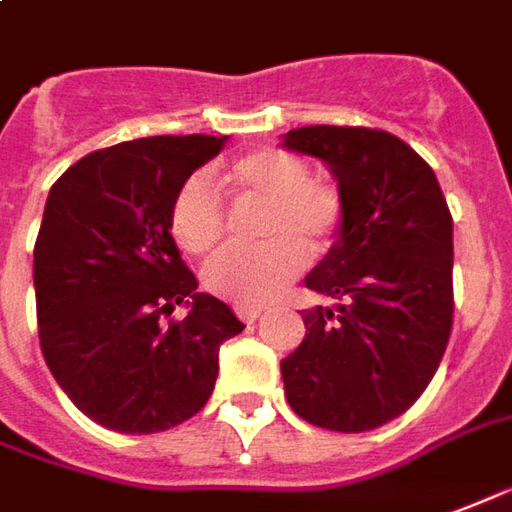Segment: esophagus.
I'll list each match as a JSON object with an SVG mask.
<instances>
[{
	"instance_id": "esophagus-1",
	"label": "esophagus",
	"mask_w": 512,
	"mask_h": 512,
	"mask_svg": "<svg viewBox=\"0 0 512 512\" xmlns=\"http://www.w3.org/2000/svg\"><path fill=\"white\" fill-rule=\"evenodd\" d=\"M261 313H264V308H253V305H237V316H240L245 324L256 322Z\"/></svg>"
}]
</instances>
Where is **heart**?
I'll return each instance as SVG.
<instances>
[{
  "label": "heart",
  "instance_id": "1",
  "mask_svg": "<svg viewBox=\"0 0 512 512\" xmlns=\"http://www.w3.org/2000/svg\"><path fill=\"white\" fill-rule=\"evenodd\" d=\"M223 188L240 210H256L253 248L223 251L201 272L218 297L259 305L272 300L300 275L305 253L324 259L341 237L346 204L327 179L311 177V166L281 147H259L226 163ZM169 229L182 251L201 256L218 248L231 229L226 204L204 174L188 177L174 193Z\"/></svg>",
  "mask_w": 512,
  "mask_h": 512
}]
</instances>
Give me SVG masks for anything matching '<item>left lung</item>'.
<instances>
[{"mask_svg":"<svg viewBox=\"0 0 512 512\" xmlns=\"http://www.w3.org/2000/svg\"><path fill=\"white\" fill-rule=\"evenodd\" d=\"M289 149L322 158L346 218L305 278L335 305L300 311L305 338L281 363L286 401L311 425L374 431L423 395L453 330V215L434 169L376 128L311 125Z\"/></svg>","mask_w":512,"mask_h":512,"instance_id":"1","label":"left lung"}]
</instances>
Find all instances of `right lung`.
<instances>
[{
  "label": "right lung",
  "mask_w": 512,
  "mask_h": 512,
  "mask_svg": "<svg viewBox=\"0 0 512 512\" xmlns=\"http://www.w3.org/2000/svg\"><path fill=\"white\" fill-rule=\"evenodd\" d=\"M226 136L95 149L48 190L35 242L37 335L67 398L103 428L158 434L210 401L220 343L245 330L196 292L169 229L177 188ZM177 304L185 320L163 323Z\"/></svg>",
  "instance_id": "1"
}]
</instances>
